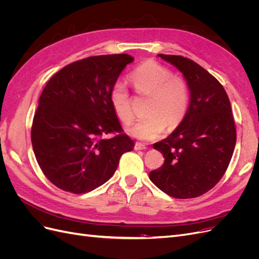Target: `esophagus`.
Here are the masks:
<instances>
[{
  "label": "esophagus",
  "mask_w": 259,
  "mask_h": 259,
  "mask_svg": "<svg viewBox=\"0 0 259 259\" xmlns=\"http://www.w3.org/2000/svg\"><path fill=\"white\" fill-rule=\"evenodd\" d=\"M147 147L143 144H139V143H136L135 144V150H146Z\"/></svg>",
  "instance_id": "34e87169"
}]
</instances>
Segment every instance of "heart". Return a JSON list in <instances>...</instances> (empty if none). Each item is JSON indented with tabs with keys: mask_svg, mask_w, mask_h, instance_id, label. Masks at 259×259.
<instances>
[{
	"mask_svg": "<svg viewBox=\"0 0 259 259\" xmlns=\"http://www.w3.org/2000/svg\"><path fill=\"white\" fill-rule=\"evenodd\" d=\"M135 90L150 95L147 105V115L140 117L128 127L127 133L140 140H153L165 130L175 128L183 121L189 103V89L180 76L158 62L149 60L137 67L130 75ZM110 103L119 119L128 124L134 117L128 91L122 82L111 88Z\"/></svg>",
	"mask_w": 259,
	"mask_h": 259,
	"instance_id": "heart-1",
	"label": "heart"
}]
</instances>
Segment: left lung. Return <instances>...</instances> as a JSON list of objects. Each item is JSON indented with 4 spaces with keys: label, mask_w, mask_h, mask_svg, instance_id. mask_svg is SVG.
<instances>
[{
    "label": "left lung",
    "mask_w": 259,
    "mask_h": 259,
    "mask_svg": "<svg viewBox=\"0 0 259 259\" xmlns=\"http://www.w3.org/2000/svg\"><path fill=\"white\" fill-rule=\"evenodd\" d=\"M182 72L190 91L183 121L153 148L164 164L149 178L176 199L197 198L213 188L228 167L236 146V125L228 95L215 77L183 56L158 54Z\"/></svg>",
    "instance_id": "1"
}]
</instances>
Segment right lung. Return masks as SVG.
Listing matches in <instances>:
<instances>
[{
  "label": "right lung",
  "mask_w": 259,
  "mask_h": 259,
  "mask_svg": "<svg viewBox=\"0 0 259 259\" xmlns=\"http://www.w3.org/2000/svg\"><path fill=\"white\" fill-rule=\"evenodd\" d=\"M131 55L93 56L54 74L38 99L31 130L35 159L59 189L88 193L110 179L121 155L134 149L110 103L111 88Z\"/></svg>",
  "instance_id": "1"
}]
</instances>
